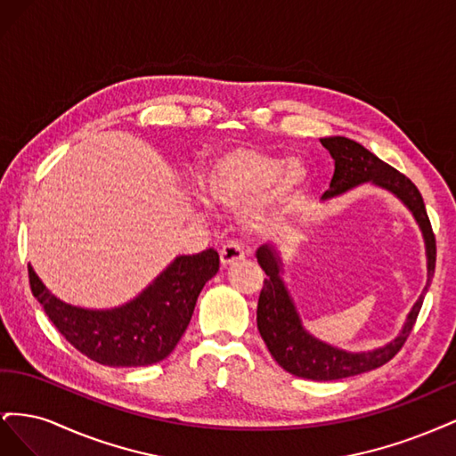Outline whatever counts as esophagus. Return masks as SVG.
<instances>
[{"mask_svg": "<svg viewBox=\"0 0 456 456\" xmlns=\"http://www.w3.org/2000/svg\"><path fill=\"white\" fill-rule=\"evenodd\" d=\"M243 258H245V251L238 243H228L220 249V262H223V266H232Z\"/></svg>", "mask_w": 456, "mask_h": 456, "instance_id": "obj_1", "label": "esophagus"}]
</instances>
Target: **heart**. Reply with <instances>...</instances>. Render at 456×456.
<instances>
[{
  "mask_svg": "<svg viewBox=\"0 0 456 456\" xmlns=\"http://www.w3.org/2000/svg\"><path fill=\"white\" fill-rule=\"evenodd\" d=\"M306 186L308 169L300 161L251 146L223 151L201 175V188L213 205H247L245 224L255 233H270L287 223Z\"/></svg>",
  "mask_w": 456,
  "mask_h": 456,
  "instance_id": "b5f03b06",
  "label": "heart"
}]
</instances>
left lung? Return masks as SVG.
<instances>
[{"label":"left lung","mask_w":456,"mask_h":456,"mask_svg":"<svg viewBox=\"0 0 456 456\" xmlns=\"http://www.w3.org/2000/svg\"><path fill=\"white\" fill-rule=\"evenodd\" d=\"M322 144L329 150L330 158L335 159V175L330 178V188L325 191L323 198H335L344 194L363 183H370L402 200V203L415 216L417 224L422 232L428 258V281L422 295L411 308L407 322L392 342L382 348L370 352H346L330 346L327 342L317 340L308 330L302 327L300 315L297 312L295 302L289 295L287 287L281 280V258L275 247L262 245L256 251V260L260 268L266 272L265 285L258 297L256 308V325L262 340L272 357L285 370L295 377L310 379V380H338L362 372L377 369L388 363L392 357L402 350L412 325L417 322V315L422 308V300L432 283L436 270V238L432 232L430 218L426 215V207L419 188L409 178L390 167L388 163L370 154L360 142L350 141L346 136H327L322 139Z\"/></svg>","instance_id":"obj_1"}]
</instances>
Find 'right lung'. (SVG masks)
I'll return each mask as SVG.
<instances>
[{
    "mask_svg": "<svg viewBox=\"0 0 456 456\" xmlns=\"http://www.w3.org/2000/svg\"><path fill=\"white\" fill-rule=\"evenodd\" d=\"M215 249L176 256L144 291L112 310H87L51 295L28 265L32 293L76 350L110 367H144L167 357L181 340L203 285L218 272Z\"/></svg>",
    "mask_w": 456,
    "mask_h": 456,
    "instance_id": "1",
    "label": "right lung"
}]
</instances>
